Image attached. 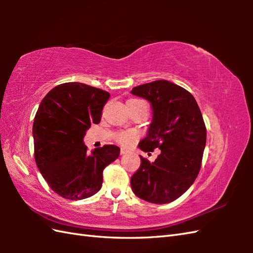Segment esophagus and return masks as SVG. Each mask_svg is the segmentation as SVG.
<instances>
[{
  "mask_svg": "<svg viewBox=\"0 0 253 253\" xmlns=\"http://www.w3.org/2000/svg\"><path fill=\"white\" fill-rule=\"evenodd\" d=\"M125 153H127V150L126 149H121V154H125Z\"/></svg>",
  "mask_w": 253,
  "mask_h": 253,
  "instance_id": "34e87169",
  "label": "esophagus"
}]
</instances>
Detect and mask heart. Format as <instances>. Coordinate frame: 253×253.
Segmentation results:
<instances>
[{"instance_id": "heart-1", "label": "heart", "mask_w": 253, "mask_h": 253, "mask_svg": "<svg viewBox=\"0 0 253 253\" xmlns=\"http://www.w3.org/2000/svg\"><path fill=\"white\" fill-rule=\"evenodd\" d=\"M129 101H137V100L131 99ZM136 138H137L136 133L132 131H121V132H117L115 135L116 141L123 144V146H129V144H131L133 141H135Z\"/></svg>"}]
</instances>
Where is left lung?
<instances>
[{
  "label": "left lung",
  "mask_w": 253,
  "mask_h": 253,
  "mask_svg": "<svg viewBox=\"0 0 253 253\" xmlns=\"http://www.w3.org/2000/svg\"><path fill=\"white\" fill-rule=\"evenodd\" d=\"M131 93L148 100L153 111L147 136L138 147L144 152L161 150L152 163L140 157L131 189L142 200L169 203L189 189L200 171L207 142L201 111L189 91L168 80L140 84Z\"/></svg>",
  "instance_id": "obj_1"
}]
</instances>
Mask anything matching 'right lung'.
I'll use <instances>...</instances> for the list:
<instances>
[{
  "mask_svg": "<svg viewBox=\"0 0 253 253\" xmlns=\"http://www.w3.org/2000/svg\"><path fill=\"white\" fill-rule=\"evenodd\" d=\"M110 98L106 91L80 83L58 84L41 101L32 135L35 160L51 189L68 200L95 195L103 169L120 155V148L105 144L88 153L84 137L99 124Z\"/></svg>",
  "mask_w": 253,
  "mask_h": 253,
  "instance_id": "right-lung-1",
  "label": "right lung"
}]
</instances>
